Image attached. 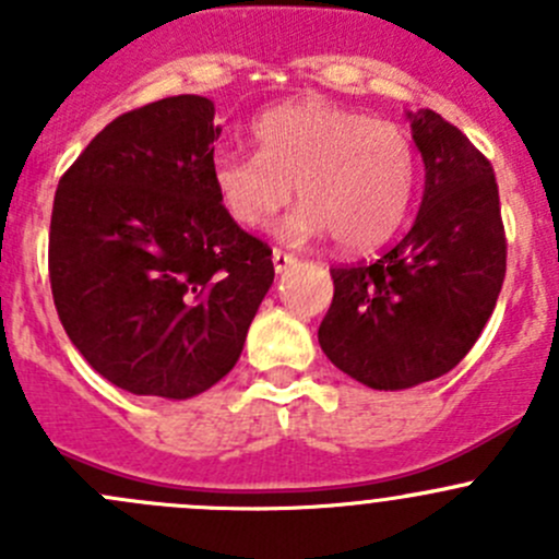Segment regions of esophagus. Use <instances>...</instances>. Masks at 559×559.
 Here are the masks:
<instances>
[{
	"instance_id": "1",
	"label": "esophagus",
	"mask_w": 559,
	"mask_h": 559,
	"mask_svg": "<svg viewBox=\"0 0 559 559\" xmlns=\"http://www.w3.org/2000/svg\"><path fill=\"white\" fill-rule=\"evenodd\" d=\"M295 262H297V259L292 257V253L281 251V248H275V251H273V267H275V273H286V270H289Z\"/></svg>"
}]
</instances>
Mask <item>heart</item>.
<instances>
[{
	"mask_svg": "<svg viewBox=\"0 0 559 559\" xmlns=\"http://www.w3.org/2000/svg\"><path fill=\"white\" fill-rule=\"evenodd\" d=\"M257 154H222L211 178L224 211L262 229L302 205L278 233L289 240L332 235L343 251H368L394 235L416 191V148L397 123L326 103H292L253 123Z\"/></svg>",
	"mask_w": 559,
	"mask_h": 559,
	"instance_id": "obj_1",
	"label": "heart"
}]
</instances>
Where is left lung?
Wrapping results in <instances>:
<instances>
[{
    "mask_svg": "<svg viewBox=\"0 0 559 559\" xmlns=\"http://www.w3.org/2000/svg\"><path fill=\"white\" fill-rule=\"evenodd\" d=\"M425 162L414 227L373 264L332 267L319 346L370 389L419 386L460 365L495 311L506 235L492 165L432 110L405 112Z\"/></svg>",
    "mask_w": 559,
    "mask_h": 559,
    "instance_id": "1",
    "label": "left lung"
}]
</instances>
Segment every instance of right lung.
Instances as JSON below:
<instances>
[{
    "instance_id": "add662e5",
    "label": "right lung",
    "mask_w": 559,
    "mask_h": 559,
    "mask_svg": "<svg viewBox=\"0 0 559 559\" xmlns=\"http://www.w3.org/2000/svg\"><path fill=\"white\" fill-rule=\"evenodd\" d=\"M207 97L123 112L59 180L50 292L72 346L123 392L189 400L240 359L273 259L224 211Z\"/></svg>"
}]
</instances>
